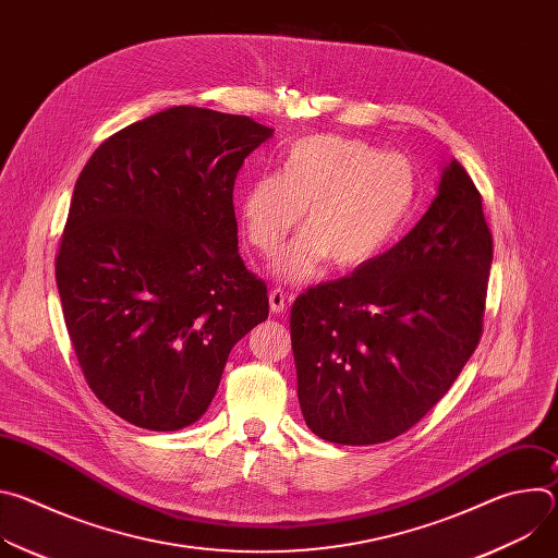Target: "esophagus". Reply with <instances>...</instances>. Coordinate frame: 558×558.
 Listing matches in <instances>:
<instances>
[{"label":"esophagus","mask_w":558,"mask_h":558,"mask_svg":"<svg viewBox=\"0 0 558 558\" xmlns=\"http://www.w3.org/2000/svg\"><path fill=\"white\" fill-rule=\"evenodd\" d=\"M269 306L274 313H282L287 308V298L280 289H271L269 291Z\"/></svg>","instance_id":"esophagus-1"}]
</instances>
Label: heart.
<instances>
[{"instance_id":"1","label":"heart","mask_w":558,"mask_h":558,"mask_svg":"<svg viewBox=\"0 0 558 558\" xmlns=\"http://www.w3.org/2000/svg\"><path fill=\"white\" fill-rule=\"evenodd\" d=\"M415 198L417 177L402 154L313 134L289 147L282 174H265L247 187L241 220L247 243L269 256L306 207V229L278 254L274 271L287 282H311L329 260L357 269L384 254L407 227Z\"/></svg>"}]
</instances>
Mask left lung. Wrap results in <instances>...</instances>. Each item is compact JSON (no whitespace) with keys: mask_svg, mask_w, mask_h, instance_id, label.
<instances>
[{"mask_svg":"<svg viewBox=\"0 0 558 558\" xmlns=\"http://www.w3.org/2000/svg\"><path fill=\"white\" fill-rule=\"evenodd\" d=\"M490 265L482 194L452 158L400 243L295 298L291 347L306 426L342 446L413 428L482 340Z\"/></svg>","mask_w":558,"mask_h":558,"instance_id":"left-lung-1","label":"left lung"}]
</instances>
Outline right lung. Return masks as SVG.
Wrapping results in <instances>:
<instances>
[{
    "label": "right lung",
    "instance_id": "add662e5",
    "mask_svg": "<svg viewBox=\"0 0 558 558\" xmlns=\"http://www.w3.org/2000/svg\"><path fill=\"white\" fill-rule=\"evenodd\" d=\"M271 134L177 106L106 138L76 179L54 258L63 320L99 402L138 428L194 424L233 344L267 320L233 183Z\"/></svg>",
    "mask_w": 558,
    "mask_h": 558
}]
</instances>
